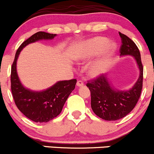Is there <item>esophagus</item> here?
Listing matches in <instances>:
<instances>
[{
  "instance_id": "1",
  "label": "esophagus",
  "mask_w": 154,
  "mask_h": 154,
  "mask_svg": "<svg viewBox=\"0 0 154 154\" xmlns=\"http://www.w3.org/2000/svg\"><path fill=\"white\" fill-rule=\"evenodd\" d=\"M76 85H77L78 87H82V86H83V85H84L83 82H82V81H78V82H77V84H76Z\"/></svg>"
}]
</instances>
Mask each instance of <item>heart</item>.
Returning <instances> with one entry per match:
<instances>
[{"label": "heart", "instance_id": "heart-1", "mask_svg": "<svg viewBox=\"0 0 154 154\" xmlns=\"http://www.w3.org/2000/svg\"><path fill=\"white\" fill-rule=\"evenodd\" d=\"M108 39L105 37H95L87 41L78 51L77 59L81 61H87L96 57L105 49L103 55L89 65L88 72L91 76L97 77L102 75L108 67L116 50V45L112 42L108 44Z\"/></svg>", "mask_w": 154, "mask_h": 154}]
</instances>
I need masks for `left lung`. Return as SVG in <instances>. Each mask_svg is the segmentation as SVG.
<instances>
[{"mask_svg": "<svg viewBox=\"0 0 154 154\" xmlns=\"http://www.w3.org/2000/svg\"><path fill=\"white\" fill-rule=\"evenodd\" d=\"M121 38L120 56L134 57L140 70L136 83L128 90H117L112 85L107 75H101L88 82L87 87L91 92V107L94 113L105 120H117L130 113L138 101L143 89V67L141 56L136 44L125 34Z\"/></svg>", "mask_w": 154, "mask_h": 154, "instance_id": "obj_1", "label": "left lung"}]
</instances>
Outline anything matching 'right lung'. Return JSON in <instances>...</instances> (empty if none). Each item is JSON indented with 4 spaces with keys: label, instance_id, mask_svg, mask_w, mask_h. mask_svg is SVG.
Masks as SVG:
<instances>
[{
    "label": "right lung",
    "instance_id": "add662e5",
    "mask_svg": "<svg viewBox=\"0 0 154 154\" xmlns=\"http://www.w3.org/2000/svg\"><path fill=\"white\" fill-rule=\"evenodd\" d=\"M57 34L39 31L24 41L16 52L11 70V90L14 103L23 114L36 123H47L57 117L64 103L75 89L76 79L59 81L42 91L26 88L20 82L17 72V61L20 51L29 44L37 41L53 39Z\"/></svg>",
    "mask_w": 154,
    "mask_h": 154
}]
</instances>
